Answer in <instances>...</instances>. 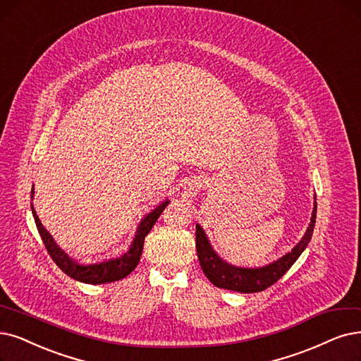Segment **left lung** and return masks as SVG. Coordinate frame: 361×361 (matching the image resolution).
Returning a JSON list of instances; mask_svg holds the SVG:
<instances>
[{"mask_svg":"<svg viewBox=\"0 0 361 361\" xmlns=\"http://www.w3.org/2000/svg\"><path fill=\"white\" fill-rule=\"evenodd\" d=\"M315 216H317V203L314 197V209L311 214V222L305 231L304 237L296 246L277 261H274L264 267L256 268H244L231 265L216 253L212 247V244L204 233V229L197 224L195 229V247L201 269L206 274V277L216 287L221 289H228L240 293H255L268 289L276 281H279L284 274L290 269V267L296 262V259L300 256L308 246V243L312 237V231L315 226Z\"/></svg>","mask_w":361,"mask_h":361,"instance_id":"1","label":"left lung"}]
</instances>
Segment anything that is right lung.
I'll return each instance as SVG.
<instances>
[{"label":"right lung","instance_id":"1","mask_svg":"<svg viewBox=\"0 0 361 361\" xmlns=\"http://www.w3.org/2000/svg\"><path fill=\"white\" fill-rule=\"evenodd\" d=\"M31 198L34 200V188L31 191ZM169 203H170L169 200L163 201L160 206H157L154 210H151L145 216V218L140 221L130 247H128V250L126 253H123L118 257L108 259V261L89 264V265H84V264L74 261V259L69 257L59 246H57L56 241L50 235V233H47V229L42 226L41 221L38 219L34 204H31V209H32L37 229L42 238V243L46 244V249H47L49 255L51 256L53 261L56 262V265L59 267L66 274V276H69L71 279H74L77 281L87 283V284H104V283L118 281V280L127 277L128 274H130L137 267V264L140 261V256H142V250H143V241H145V237L148 235V233L155 225L158 216L163 213V210L167 207Z\"/></svg>","mask_w":361,"mask_h":361}]
</instances>
